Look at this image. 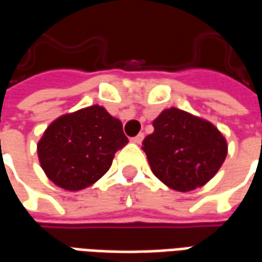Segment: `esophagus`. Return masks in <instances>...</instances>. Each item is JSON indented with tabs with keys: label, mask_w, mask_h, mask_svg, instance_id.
<instances>
[{
	"label": "esophagus",
	"mask_w": 262,
	"mask_h": 262,
	"mask_svg": "<svg viewBox=\"0 0 262 262\" xmlns=\"http://www.w3.org/2000/svg\"><path fill=\"white\" fill-rule=\"evenodd\" d=\"M143 139H144V135H143V133H139L136 137H132L130 142L135 143V144H140V143L143 142Z\"/></svg>",
	"instance_id": "esophagus-1"
}]
</instances>
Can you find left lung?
I'll return each mask as SVG.
<instances>
[{
	"instance_id": "obj_1",
	"label": "left lung",
	"mask_w": 262,
	"mask_h": 262,
	"mask_svg": "<svg viewBox=\"0 0 262 262\" xmlns=\"http://www.w3.org/2000/svg\"><path fill=\"white\" fill-rule=\"evenodd\" d=\"M153 127L142 148L154 176L174 191L206 185L225 163L227 142L209 120L172 106L153 120Z\"/></svg>"
}]
</instances>
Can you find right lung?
Returning a JSON list of instances; mask_svg holds the SVG:
<instances>
[{"label": "right lung", "instance_id": "obj_1", "mask_svg": "<svg viewBox=\"0 0 262 262\" xmlns=\"http://www.w3.org/2000/svg\"><path fill=\"white\" fill-rule=\"evenodd\" d=\"M127 142L122 122L95 103L54 119L37 142V157L54 185L77 192L102 178Z\"/></svg>", "mask_w": 262, "mask_h": 262}]
</instances>
